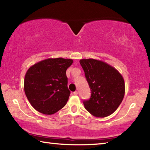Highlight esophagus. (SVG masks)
Listing matches in <instances>:
<instances>
[{
	"label": "esophagus",
	"instance_id": "obj_1",
	"mask_svg": "<svg viewBox=\"0 0 150 150\" xmlns=\"http://www.w3.org/2000/svg\"><path fill=\"white\" fill-rule=\"evenodd\" d=\"M73 95H78V92H77V91H75V92H73Z\"/></svg>",
	"mask_w": 150,
	"mask_h": 150
}]
</instances>
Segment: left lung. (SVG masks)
I'll return each mask as SVG.
<instances>
[{"mask_svg": "<svg viewBox=\"0 0 150 150\" xmlns=\"http://www.w3.org/2000/svg\"><path fill=\"white\" fill-rule=\"evenodd\" d=\"M91 91L89 99L83 101L85 108L95 117L112 115L122 101L125 83L122 76L112 66L103 61H79Z\"/></svg>", "mask_w": 150, "mask_h": 150, "instance_id": "left-lung-1", "label": "left lung"}]
</instances>
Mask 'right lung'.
<instances>
[{
  "label": "right lung",
  "mask_w": 150,
  "mask_h": 150,
  "mask_svg": "<svg viewBox=\"0 0 150 150\" xmlns=\"http://www.w3.org/2000/svg\"><path fill=\"white\" fill-rule=\"evenodd\" d=\"M71 59L49 58L31 66L25 75L24 88L30 103L37 111L53 115L69 99L66 70Z\"/></svg>",
  "instance_id": "right-lung-1"
}]
</instances>
